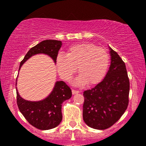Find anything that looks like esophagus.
Returning a JSON list of instances; mask_svg holds the SVG:
<instances>
[{
    "mask_svg": "<svg viewBox=\"0 0 146 146\" xmlns=\"http://www.w3.org/2000/svg\"><path fill=\"white\" fill-rule=\"evenodd\" d=\"M72 92L73 95H75V94H77V93L80 92V91H78V90H72Z\"/></svg>",
    "mask_w": 146,
    "mask_h": 146,
    "instance_id": "esophagus-1",
    "label": "esophagus"
}]
</instances>
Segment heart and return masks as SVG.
Listing matches in <instances>:
<instances>
[{"mask_svg":"<svg viewBox=\"0 0 146 146\" xmlns=\"http://www.w3.org/2000/svg\"><path fill=\"white\" fill-rule=\"evenodd\" d=\"M110 63L108 51L90 43L74 44L66 49V55L59 54L56 59V69L65 81H69L72 75L80 73L74 84L82 86L98 84L105 76Z\"/></svg>","mask_w":146,"mask_h":146,"instance_id":"obj_1","label":"heart"}]
</instances>
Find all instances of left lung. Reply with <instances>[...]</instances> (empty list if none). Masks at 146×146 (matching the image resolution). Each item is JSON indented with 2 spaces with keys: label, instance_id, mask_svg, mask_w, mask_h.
Segmentation results:
<instances>
[{
  "label": "left lung",
  "instance_id": "left-lung-1",
  "mask_svg": "<svg viewBox=\"0 0 146 146\" xmlns=\"http://www.w3.org/2000/svg\"><path fill=\"white\" fill-rule=\"evenodd\" d=\"M111 63L101 82L83 92V120L94 129L105 130L121 117L129 102L130 82L123 59L110 47Z\"/></svg>",
  "mask_w": 146,
  "mask_h": 146
}]
</instances>
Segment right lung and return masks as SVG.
Returning <instances> with one entry per match:
<instances>
[{
  "label": "right lung",
  "instance_id": "right-lung-1",
  "mask_svg": "<svg viewBox=\"0 0 146 146\" xmlns=\"http://www.w3.org/2000/svg\"><path fill=\"white\" fill-rule=\"evenodd\" d=\"M62 43L57 40H44L32 47L21 62L19 69L28 59L38 54H44L56 63ZM72 97L70 87L63 81H58L49 95L42 100L32 102L23 99L16 90L17 105L22 115L31 125L39 130H49L59 125L62 120V104Z\"/></svg>",
  "mask_w": 146,
  "mask_h": 146
}]
</instances>
